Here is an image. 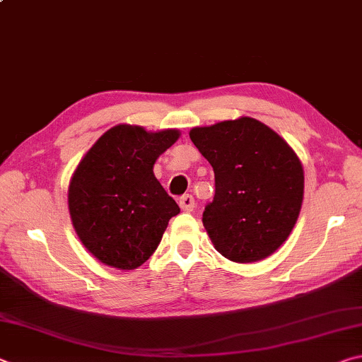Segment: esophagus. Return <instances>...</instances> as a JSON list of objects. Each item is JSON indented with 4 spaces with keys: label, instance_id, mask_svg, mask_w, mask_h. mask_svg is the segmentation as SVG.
Here are the masks:
<instances>
[{
    "label": "esophagus",
    "instance_id": "obj_1",
    "mask_svg": "<svg viewBox=\"0 0 362 362\" xmlns=\"http://www.w3.org/2000/svg\"><path fill=\"white\" fill-rule=\"evenodd\" d=\"M179 206H180V209L182 211H185V212H192L193 209H194V198L192 194H185V196H182V198L179 199Z\"/></svg>",
    "mask_w": 362,
    "mask_h": 362
}]
</instances>
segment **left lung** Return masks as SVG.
Listing matches in <instances>:
<instances>
[{"label": "left lung", "instance_id": "1", "mask_svg": "<svg viewBox=\"0 0 362 362\" xmlns=\"http://www.w3.org/2000/svg\"><path fill=\"white\" fill-rule=\"evenodd\" d=\"M189 139L216 175L203 225L225 259L252 263L281 247L303 203V166L272 127L241 116L193 127Z\"/></svg>", "mask_w": 362, "mask_h": 362}]
</instances>
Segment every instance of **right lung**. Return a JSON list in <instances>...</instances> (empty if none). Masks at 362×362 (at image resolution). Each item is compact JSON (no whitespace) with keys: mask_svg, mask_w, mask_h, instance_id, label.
I'll use <instances>...</instances> for the list:
<instances>
[{"mask_svg":"<svg viewBox=\"0 0 362 362\" xmlns=\"http://www.w3.org/2000/svg\"><path fill=\"white\" fill-rule=\"evenodd\" d=\"M179 129L118 124L90 146L69 185L70 218L79 241L103 265L136 269L161 243L180 207L153 174Z\"/></svg>","mask_w":362,"mask_h":362,"instance_id":"obj_1","label":"right lung"}]
</instances>
